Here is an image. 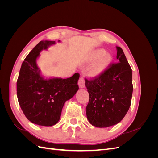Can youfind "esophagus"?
Returning <instances> with one entry per match:
<instances>
[{
    "label": "esophagus",
    "instance_id": "obj_1",
    "mask_svg": "<svg viewBox=\"0 0 158 158\" xmlns=\"http://www.w3.org/2000/svg\"><path fill=\"white\" fill-rule=\"evenodd\" d=\"M78 84V86L80 88H85V80L83 77L80 78Z\"/></svg>",
    "mask_w": 158,
    "mask_h": 158
}]
</instances>
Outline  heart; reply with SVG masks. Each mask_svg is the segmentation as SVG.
Segmentation results:
<instances>
[{"instance_id":"1","label":"heart","mask_w":158,"mask_h":158,"mask_svg":"<svg viewBox=\"0 0 158 158\" xmlns=\"http://www.w3.org/2000/svg\"><path fill=\"white\" fill-rule=\"evenodd\" d=\"M113 60V56L104 49L93 50L86 59V63H94L88 69L87 75L90 78L98 77L109 68Z\"/></svg>"}]
</instances>
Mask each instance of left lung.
Here are the masks:
<instances>
[{
	"label": "left lung",
	"mask_w": 158,
	"mask_h": 158,
	"mask_svg": "<svg viewBox=\"0 0 158 158\" xmlns=\"http://www.w3.org/2000/svg\"><path fill=\"white\" fill-rule=\"evenodd\" d=\"M116 48L117 63L112 64L98 78L85 80L89 95L87 118L90 124L99 128L121 122L131 103L132 69L123 49L119 47Z\"/></svg>",
	"instance_id": "left-lung-1"
}]
</instances>
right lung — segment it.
Returning <instances> with one entry per match:
<instances>
[{
  "mask_svg": "<svg viewBox=\"0 0 158 158\" xmlns=\"http://www.w3.org/2000/svg\"><path fill=\"white\" fill-rule=\"evenodd\" d=\"M55 44V41H41L22 63L17 80L19 105L28 120L37 125L51 127L58 123L65 102L79 89V74L66 79L45 77L38 67L40 52Z\"/></svg>",
  "mask_w": 158,
  "mask_h": 158,
  "instance_id": "right-lung-1",
  "label": "right lung"
}]
</instances>
